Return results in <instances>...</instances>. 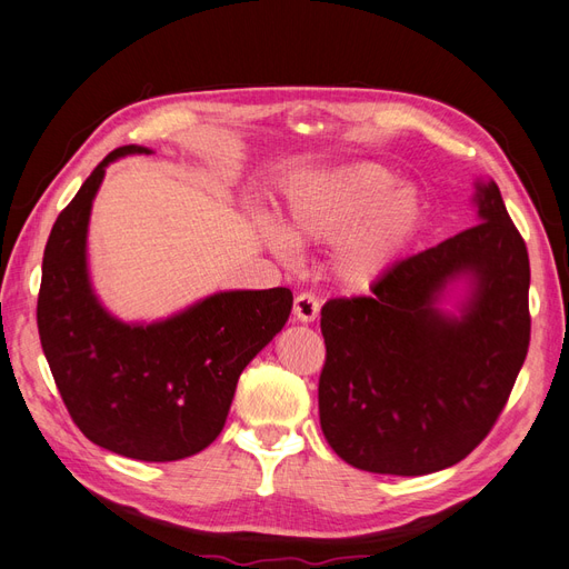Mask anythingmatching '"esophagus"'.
Masks as SVG:
<instances>
[{"label": "esophagus", "instance_id": "esophagus-1", "mask_svg": "<svg viewBox=\"0 0 569 569\" xmlns=\"http://www.w3.org/2000/svg\"><path fill=\"white\" fill-rule=\"evenodd\" d=\"M293 317L305 323L315 321L319 317V300L312 293H300L293 302Z\"/></svg>", "mask_w": 569, "mask_h": 569}]
</instances>
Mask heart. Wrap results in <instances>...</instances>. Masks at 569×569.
Here are the masks:
<instances>
[{
    "label": "heart",
    "instance_id": "obj_1",
    "mask_svg": "<svg viewBox=\"0 0 569 569\" xmlns=\"http://www.w3.org/2000/svg\"><path fill=\"white\" fill-rule=\"evenodd\" d=\"M379 164H355L300 183L288 194V234L296 242H338L336 273L350 288H365L391 269L425 226V202ZM269 246L290 252V241L271 221L259 223Z\"/></svg>",
    "mask_w": 569,
    "mask_h": 569
}]
</instances>
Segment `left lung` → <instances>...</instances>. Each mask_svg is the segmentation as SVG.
Wrapping results in <instances>:
<instances>
[{
	"instance_id": "left-lung-1",
	"label": "left lung",
	"mask_w": 569,
	"mask_h": 569,
	"mask_svg": "<svg viewBox=\"0 0 569 569\" xmlns=\"http://www.w3.org/2000/svg\"><path fill=\"white\" fill-rule=\"evenodd\" d=\"M479 223L393 264L371 296L321 307L319 421L348 465L419 477L465 460L506 408L529 350V254L493 181ZM470 279L460 316L437 307Z\"/></svg>"
}]
</instances>
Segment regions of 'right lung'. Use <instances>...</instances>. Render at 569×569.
Listing matches in <instances>:
<instances>
[{
    "mask_svg": "<svg viewBox=\"0 0 569 569\" xmlns=\"http://www.w3.org/2000/svg\"><path fill=\"white\" fill-rule=\"evenodd\" d=\"M109 152L57 217L42 257L38 331L63 405L92 443L144 462L204 450L221 433L242 369L288 321V288L223 290L169 319L126 323L97 300L88 223Z\"/></svg>",
    "mask_w": 569,
    "mask_h": 569,
    "instance_id": "1",
    "label": "right lung"
}]
</instances>
